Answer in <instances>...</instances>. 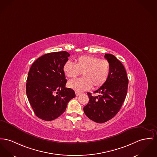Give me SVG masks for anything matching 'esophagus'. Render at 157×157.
<instances>
[{
    "instance_id": "obj_1",
    "label": "esophagus",
    "mask_w": 157,
    "mask_h": 157,
    "mask_svg": "<svg viewBox=\"0 0 157 157\" xmlns=\"http://www.w3.org/2000/svg\"><path fill=\"white\" fill-rule=\"evenodd\" d=\"M75 95L76 96H78V95H80V94H81V93H80V92H77V91H75Z\"/></svg>"
}]
</instances>
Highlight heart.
Instances as JSON below:
<instances>
[{"instance_id":"obj_1","label":"heart","mask_w":157,"mask_h":157,"mask_svg":"<svg viewBox=\"0 0 157 157\" xmlns=\"http://www.w3.org/2000/svg\"><path fill=\"white\" fill-rule=\"evenodd\" d=\"M75 64L67 61L63 65V71L69 78H74L82 73L83 77L70 80L68 86L77 92L90 89L92 86L95 88L103 86L109 77L110 64L106 59L98 57L83 55L77 58Z\"/></svg>"}]
</instances>
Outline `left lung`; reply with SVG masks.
Listing matches in <instances>:
<instances>
[{
	"label": "left lung",
	"mask_w": 157,
	"mask_h": 157,
	"mask_svg": "<svg viewBox=\"0 0 157 157\" xmlns=\"http://www.w3.org/2000/svg\"><path fill=\"white\" fill-rule=\"evenodd\" d=\"M105 58L110 64V73L105 83L94 93H87L88 104L83 108L86 116L98 123L111 120L118 113L125 100L128 80L124 67L114 55L106 53Z\"/></svg>",
	"instance_id": "8db88e82"
}]
</instances>
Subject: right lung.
I'll use <instances>...</instances> for the list:
<instances>
[{"instance_id": "right-lung-1", "label": "right lung", "mask_w": 157, "mask_h": 157, "mask_svg": "<svg viewBox=\"0 0 157 157\" xmlns=\"http://www.w3.org/2000/svg\"><path fill=\"white\" fill-rule=\"evenodd\" d=\"M69 56L66 51L49 53L37 59L30 67L26 94L34 114L42 120L52 121L59 117L75 96L73 89L65 87L63 65Z\"/></svg>"}]
</instances>
